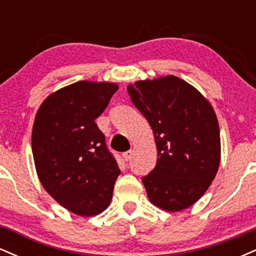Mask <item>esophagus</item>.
Returning <instances> with one entry per match:
<instances>
[{
    "label": "esophagus",
    "instance_id": "1",
    "mask_svg": "<svg viewBox=\"0 0 256 256\" xmlns=\"http://www.w3.org/2000/svg\"><path fill=\"white\" fill-rule=\"evenodd\" d=\"M132 152H134L132 150H128V152H122V158H124L125 161H128L132 156Z\"/></svg>",
    "mask_w": 256,
    "mask_h": 256
}]
</instances>
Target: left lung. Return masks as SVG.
I'll list each match as a JSON object with an SVG mask.
<instances>
[{
    "mask_svg": "<svg viewBox=\"0 0 256 256\" xmlns=\"http://www.w3.org/2000/svg\"><path fill=\"white\" fill-rule=\"evenodd\" d=\"M128 91L156 142V166L142 177L149 200L168 212L190 207L218 172L220 132L212 106L174 76L136 82Z\"/></svg>",
    "mask_w": 256,
    "mask_h": 256,
    "instance_id": "left-lung-1",
    "label": "left lung"
}]
</instances>
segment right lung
<instances>
[{
	"label": "right lung",
	"mask_w": 256,
	"mask_h": 256,
	"mask_svg": "<svg viewBox=\"0 0 256 256\" xmlns=\"http://www.w3.org/2000/svg\"><path fill=\"white\" fill-rule=\"evenodd\" d=\"M118 90L113 83L77 82L40 104L32 128V154L43 188L72 213L91 216L110 204L120 170L98 118Z\"/></svg>",
	"instance_id": "right-lung-1"
}]
</instances>
